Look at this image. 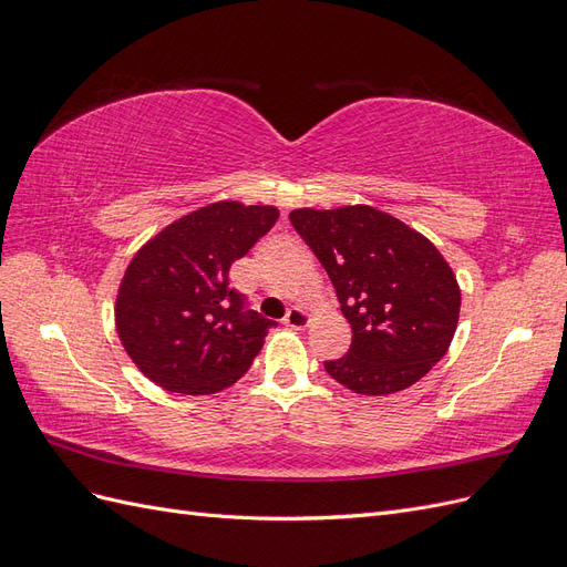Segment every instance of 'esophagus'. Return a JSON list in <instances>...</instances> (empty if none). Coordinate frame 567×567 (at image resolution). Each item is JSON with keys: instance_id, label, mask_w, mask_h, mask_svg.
Listing matches in <instances>:
<instances>
[{"instance_id": "obj_1", "label": "esophagus", "mask_w": 567, "mask_h": 567, "mask_svg": "<svg viewBox=\"0 0 567 567\" xmlns=\"http://www.w3.org/2000/svg\"><path fill=\"white\" fill-rule=\"evenodd\" d=\"M284 323L290 326V329L300 331V329H305L307 323H310V315H307V312L302 310V307H290V310H288L286 317H284Z\"/></svg>"}]
</instances>
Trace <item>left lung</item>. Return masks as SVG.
<instances>
[{"label": "left lung", "mask_w": 567, "mask_h": 567, "mask_svg": "<svg viewBox=\"0 0 567 567\" xmlns=\"http://www.w3.org/2000/svg\"><path fill=\"white\" fill-rule=\"evenodd\" d=\"M290 225L329 274L352 346L323 362L359 394L414 385L447 352L461 290L440 250L404 221L371 208L293 210Z\"/></svg>", "instance_id": "left-lung-1"}]
</instances>
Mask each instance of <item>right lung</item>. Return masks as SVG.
<instances>
[{
	"mask_svg": "<svg viewBox=\"0 0 567 567\" xmlns=\"http://www.w3.org/2000/svg\"><path fill=\"white\" fill-rule=\"evenodd\" d=\"M277 219L271 205L210 203L132 257L115 326L146 379L169 392L213 394L248 371L274 321L248 310L229 286V267Z\"/></svg>",
	"mask_w": 567,
	"mask_h": 567,
	"instance_id": "obj_1",
	"label": "right lung"
}]
</instances>
